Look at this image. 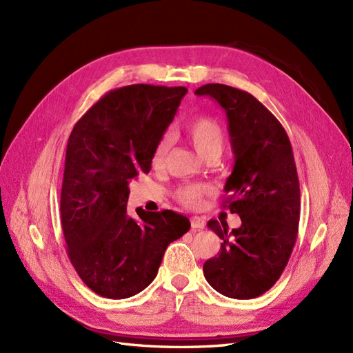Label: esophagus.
<instances>
[{"instance_id": "esophagus-1", "label": "esophagus", "mask_w": 353, "mask_h": 353, "mask_svg": "<svg viewBox=\"0 0 353 353\" xmlns=\"http://www.w3.org/2000/svg\"><path fill=\"white\" fill-rule=\"evenodd\" d=\"M190 222H191V228H193V230L205 228V219L200 218V216H191Z\"/></svg>"}]
</instances>
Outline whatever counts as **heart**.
I'll return each mask as SVG.
<instances>
[{"instance_id":"heart-1","label":"heart","mask_w":353,"mask_h":353,"mask_svg":"<svg viewBox=\"0 0 353 353\" xmlns=\"http://www.w3.org/2000/svg\"><path fill=\"white\" fill-rule=\"evenodd\" d=\"M184 135L187 140L196 148V152L205 157L210 153H219L223 148V131L216 121L208 116H199L191 119L188 123L184 125ZM168 152V140L163 138L157 144L154 154H153V163L156 166L162 165ZM206 193V187L200 184H187L179 187L176 190V197L179 201L190 208H196L200 205L203 194Z\"/></svg>"}]
</instances>
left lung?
Wrapping results in <instances>:
<instances>
[{"instance_id": "left-lung-1", "label": "left lung", "mask_w": 353, "mask_h": 353, "mask_svg": "<svg viewBox=\"0 0 353 353\" xmlns=\"http://www.w3.org/2000/svg\"><path fill=\"white\" fill-rule=\"evenodd\" d=\"M194 94L208 95L225 110L234 168L223 187V208L241 219L234 230L208 222L222 243L203 274L223 296L258 297L280 279L297 237L301 190L292 144L283 125L252 94L222 83L203 85Z\"/></svg>"}]
</instances>
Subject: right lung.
<instances>
[{
  "label": "right lung",
  "mask_w": 353,
  "mask_h": 353,
  "mask_svg": "<svg viewBox=\"0 0 353 353\" xmlns=\"http://www.w3.org/2000/svg\"><path fill=\"white\" fill-rule=\"evenodd\" d=\"M184 87L137 83L109 91L73 126L60 213L69 259L92 292L126 299L157 275L165 250L190 230L172 210L128 215V184L148 174Z\"/></svg>",
  "instance_id": "right-lung-1"
}]
</instances>
